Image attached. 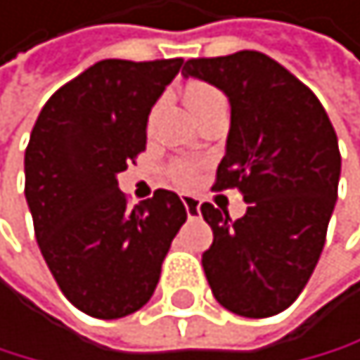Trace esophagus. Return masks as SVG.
<instances>
[{"mask_svg": "<svg viewBox=\"0 0 360 360\" xmlns=\"http://www.w3.org/2000/svg\"><path fill=\"white\" fill-rule=\"evenodd\" d=\"M181 202L186 207L188 218H198L200 216V200L198 198H193V195H181Z\"/></svg>", "mask_w": 360, "mask_h": 360, "instance_id": "obj_1", "label": "esophagus"}]
</instances>
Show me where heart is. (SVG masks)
<instances>
[{
  "mask_svg": "<svg viewBox=\"0 0 360 360\" xmlns=\"http://www.w3.org/2000/svg\"><path fill=\"white\" fill-rule=\"evenodd\" d=\"M213 98H220V94L209 84L191 82L186 86V103L191 110L202 105V103H209ZM169 174H172V179L179 186H191V184H195V179H198V169H195L193 162H174L172 169H169Z\"/></svg>",
  "mask_w": 360,
  "mask_h": 360,
  "instance_id": "obj_1",
  "label": "heart"
}]
</instances>
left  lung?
<instances>
[{
	"label": "left lung",
	"instance_id": "obj_1",
	"mask_svg": "<svg viewBox=\"0 0 360 360\" xmlns=\"http://www.w3.org/2000/svg\"><path fill=\"white\" fill-rule=\"evenodd\" d=\"M184 77L220 89L232 119L216 188H239L245 216L202 204L213 229L202 266L223 308L274 317L310 280L338 200L340 151L326 110L287 68L255 50L188 59Z\"/></svg>",
	"mask_w": 360,
	"mask_h": 360
}]
</instances>
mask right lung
<instances>
[{
	"instance_id": "add662e5",
	"label": "right lung",
	"mask_w": 360,
	"mask_h": 360,
	"mask_svg": "<svg viewBox=\"0 0 360 360\" xmlns=\"http://www.w3.org/2000/svg\"><path fill=\"white\" fill-rule=\"evenodd\" d=\"M184 59H103L50 96L25 151V198L45 264L77 310H140L186 223L172 191L128 209L117 174L147 144L149 112Z\"/></svg>"
}]
</instances>
